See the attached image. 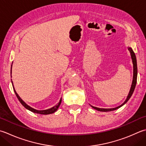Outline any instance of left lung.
Here are the masks:
<instances>
[{
    "instance_id": "left-lung-1",
    "label": "left lung",
    "mask_w": 146,
    "mask_h": 146,
    "mask_svg": "<svg viewBox=\"0 0 146 146\" xmlns=\"http://www.w3.org/2000/svg\"><path fill=\"white\" fill-rule=\"evenodd\" d=\"M128 49L130 51L131 58H132V63H133V80H132V85H131V87H130V89L129 91V93H128V94L126 100H125V102L122 104H121L120 106H119L116 107L115 108H99L92 106L90 105L91 107L94 108V109L96 110L97 111H102V112H108V111H111L116 110L117 109H118V108H119L120 107H121L122 106H123L125 103H127V101L131 98V96H132V94L134 90H135L136 84H137V59H136L135 54L133 52L132 48L130 47H128Z\"/></svg>"
}]
</instances>
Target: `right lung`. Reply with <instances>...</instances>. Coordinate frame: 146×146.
<instances>
[{
    "label": "right lung",
    "instance_id": "obj_1",
    "mask_svg": "<svg viewBox=\"0 0 146 146\" xmlns=\"http://www.w3.org/2000/svg\"><path fill=\"white\" fill-rule=\"evenodd\" d=\"M12 64H13V63H12ZM12 64H11V73H12V66H13ZM11 77H12V76H11ZM11 82H12L13 89H14V92H15V94H16V96L17 97V98L18 99L19 102H21V104L23 106L26 108V109H27L28 110L31 111V112L35 113H37V114H40V115H49V114H52L54 113H55L56 111L58 110L59 106H60V104H61V103L62 98H61V99L59 100V102H58V104H57L56 106H54L49 108V109L44 110H37L34 109V108L30 106L29 105H28L24 101H23V99L21 98H20L18 94H17L16 91L15 90V88H14V85H13V82L12 81V79H11Z\"/></svg>",
    "mask_w": 146,
    "mask_h": 146
}]
</instances>
